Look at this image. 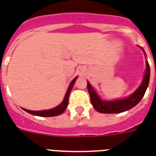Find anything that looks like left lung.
I'll return each instance as SVG.
<instances>
[{
	"label": "left lung",
	"instance_id": "obj_1",
	"mask_svg": "<svg viewBox=\"0 0 156 156\" xmlns=\"http://www.w3.org/2000/svg\"><path fill=\"white\" fill-rule=\"evenodd\" d=\"M143 50V48H142ZM144 53V51L143 50ZM145 55V53H144ZM150 75H151V69L149 62L146 61V71L144 73V79L141 83L140 86L135 90V91L128 98H123V99H117L114 101H104L98 97L97 93L93 88L90 83L88 82L87 88H88V93L90 95V99L94 108L99 113L104 114H118L122 112L127 111L130 109L135 105H138L142 98L144 97V93L147 89L149 82H150Z\"/></svg>",
	"mask_w": 156,
	"mask_h": 156
}]
</instances>
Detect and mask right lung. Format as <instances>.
Returning a JSON list of instances; mask_svg holds the SVG:
<instances>
[{
    "label": "right lung",
    "mask_w": 156,
    "mask_h": 156,
    "mask_svg": "<svg viewBox=\"0 0 156 156\" xmlns=\"http://www.w3.org/2000/svg\"><path fill=\"white\" fill-rule=\"evenodd\" d=\"M77 78L78 77H76L71 82V83H70L68 90H67V93H66L63 101L62 102L61 104L58 106H57V107L51 108V109H48V110H41V111H32V110H28V109H26V108H23V109L27 112V113H29V114H31V115H37V116H40V117H53V116H58V115H61V114H62L65 111V109L67 108L69 94H70V92H71L72 88H73V86L74 85Z\"/></svg>",
    "instance_id": "add662e5"
}]
</instances>
